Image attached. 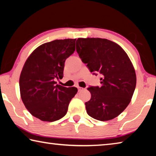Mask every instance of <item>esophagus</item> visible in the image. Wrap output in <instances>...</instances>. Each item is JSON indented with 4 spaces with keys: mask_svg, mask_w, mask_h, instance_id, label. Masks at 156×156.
Here are the masks:
<instances>
[{
    "mask_svg": "<svg viewBox=\"0 0 156 156\" xmlns=\"http://www.w3.org/2000/svg\"><path fill=\"white\" fill-rule=\"evenodd\" d=\"M78 91H83V90H84V88H83V87H78Z\"/></svg>",
    "mask_w": 156,
    "mask_h": 156,
    "instance_id": "34e87169",
    "label": "esophagus"
}]
</instances>
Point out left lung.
<instances>
[{
    "mask_svg": "<svg viewBox=\"0 0 156 156\" xmlns=\"http://www.w3.org/2000/svg\"><path fill=\"white\" fill-rule=\"evenodd\" d=\"M76 51L91 72H99L101 87H89L87 114L100 121L112 120L125 110L133 96L136 75L128 55L117 43L105 38H79Z\"/></svg>",
    "mask_w": 156,
    "mask_h": 156,
    "instance_id": "obj_1",
    "label": "left lung"
}]
</instances>
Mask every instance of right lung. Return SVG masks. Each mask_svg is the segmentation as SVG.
<instances>
[{
	"label": "right lung",
	"mask_w": 156,
	"mask_h": 156,
	"mask_svg": "<svg viewBox=\"0 0 156 156\" xmlns=\"http://www.w3.org/2000/svg\"><path fill=\"white\" fill-rule=\"evenodd\" d=\"M76 39L55 40L34 49L21 71L20 97L29 112L45 122H54L66 115L69 104L78 89L56 84L63 77L65 60L76 49Z\"/></svg>",
	"instance_id": "obj_1"
}]
</instances>
